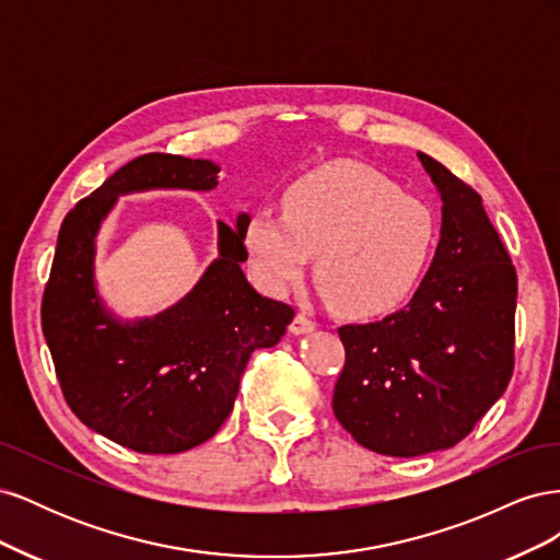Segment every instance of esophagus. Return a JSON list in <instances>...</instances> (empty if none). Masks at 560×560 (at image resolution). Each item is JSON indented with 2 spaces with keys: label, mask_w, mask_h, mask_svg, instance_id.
<instances>
[{
  "label": "esophagus",
  "mask_w": 560,
  "mask_h": 560,
  "mask_svg": "<svg viewBox=\"0 0 560 560\" xmlns=\"http://www.w3.org/2000/svg\"><path fill=\"white\" fill-rule=\"evenodd\" d=\"M313 329H315V322H313L306 313H296V315H294L292 325H290V331H292V334L301 336V334H311Z\"/></svg>",
  "instance_id": "obj_1"
}]
</instances>
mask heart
Wrapping results in <instances>:
<instances>
[{
    "label": "heart",
    "instance_id": "obj_1",
    "mask_svg": "<svg viewBox=\"0 0 560 560\" xmlns=\"http://www.w3.org/2000/svg\"><path fill=\"white\" fill-rule=\"evenodd\" d=\"M428 202L360 163H329L284 186L280 212L252 210L243 245L264 292L284 294L313 254L315 278L331 308L381 317L409 299L436 247Z\"/></svg>",
    "mask_w": 560,
    "mask_h": 560
}]
</instances>
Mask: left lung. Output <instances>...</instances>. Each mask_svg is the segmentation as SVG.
<instances>
[{"mask_svg":"<svg viewBox=\"0 0 560 560\" xmlns=\"http://www.w3.org/2000/svg\"><path fill=\"white\" fill-rule=\"evenodd\" d=\"M442 196V241L404 311L338 329L334 413L360 446L395 457L451 448L514 374L516 268L481 196L418 151Z\"/></svg>","mask_w":560,"mask_h":560,"instance_id":"8db88e82","label":"left lung"}]
</instances>
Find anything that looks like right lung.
I'll use <instances>...</instances> for the list:
<instances>
[{"label": "right lung", "instance_id": "1", "mask_svg": "<svg viewBox=\"0 0 560 560\" xmlns=\"http://www.w3.org/2000/svg\"><path fill=\"white\" fill-rule=\"evenodd\" d=\"M219 167L144 154L67 212L42 301V329L65 401L83 425L138 453H182L217 434L233 411L254 350L276 346L294 317L247 282L241 214L219 222V259L177 306L118 322L95 292V235L116 196L144 189L210 191Z\"/></svg>", "mask_w": 560, "mask_h": 560}]
</instances>
